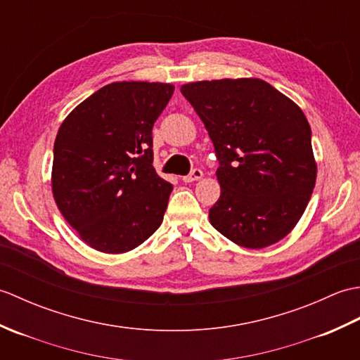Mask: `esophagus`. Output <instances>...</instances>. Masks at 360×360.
Listing matches in <instances>:
<instances>
[{
	"instance_id": "esophagus-1",
	"label": "esophagus",
	"mask_w": 360,
	"mask_h": 360,
	"mask_svg": "<svg viewBox=\"0 0 360 360\" xmlns=\"http://www.w3.org/2000/svg\"><path fill=\"white\" fill-rule=\"evenodd\" d=\"M202 176H204V173L201 170H198V168H195L192 173L184 176V178H182V181H184V182H195V181H200Z\"/></svg>"
}]
</instances>
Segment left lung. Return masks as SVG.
Wrapping results in <instances>:
<instances>
[{
  "label": "left lung",
  "mask_w": 360,
  "mask_h": 360,
  "mask_svg": "<svg viewBox=\"0 0 360 360\" xmlns=\"http://www.w3.org/2000/svg\"><path fill=\"white\" fill-rule=\"evenodd\" d=\"M204 122L219 167L210 224L248 249L292 231L311 200L317 164L300 106L262 79H221L181 86Z\"/></svg>",
  "instance_id": "obj_1"
}]
</instances>
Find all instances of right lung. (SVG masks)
<instances>
[{"label":"right lung","instance_id":"add662e5","mask_svg":"<svg viewBox=\"0 0 360 360\" xmlns=\"http://www.w3.org/2000/svg\"><path fill=\"white\" fill-rule=\"evenodd\" d=\"M174 86L114 82L68 114L53 143L52 195L88 246L133 250L162 224L170 182L153 167L151 129Z\"/></svg>","mask_w":360,"mask_h":360}]
</instances>
